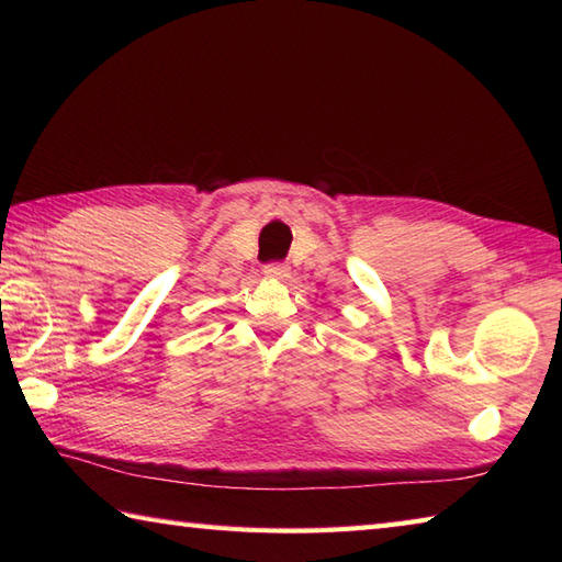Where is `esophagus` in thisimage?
I'll list each match as a JSON object with an SVG mask.
<instances>
[{"instance_id": "obj_1", "label": "esophagus", "mask_w": 562, "mask_h": 562, "mask_svg": "<svg viewBox=\"0 0 562 562\" xmlns=\"http://www.w3.org/2000/svg\"><path fill=\"white\" fill-rule=\"evenodd\" d=\"M262 274L270 280H284L290 274V268L284 266V262H268V266L262 268Z\"/></svg>"}]
</instances>
